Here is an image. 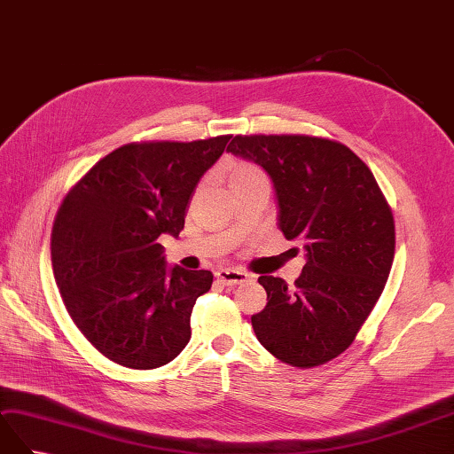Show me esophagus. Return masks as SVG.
<instances>
[{"instance_id":"esophagus-1","label":"esophagus","mask_w":454,"mask_h":454,"mask_svg":"<svg viewBox=\"0 0 454 454\" xmlns=\"http://www.w3.org/2000/svg\"><path fill=\"white\" fill-rule=\"evenodd\" d=\"M216 278L226 284V286H238V284H244L251 280V275L244 270H236V269H220L216 270Z\"/></svg>"}]
</instances>
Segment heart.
Masks as SVG:
<instances>
[{
    "instance_id": "heart-1",
    "label": "heart",
    "mask_w": 454,
    "mask_h": 454,
    "mask_svg": "<svg viewBox=\"0 0 454 454\" xmlns=\"http://www.w3.org/2000/svg\"><path fill=\"white\" fill-rule=\"evenodd\" d=\"M257 176H265L259 166L251 162H239L234 166V170H231L230 182H238V179H247V177H257Z\"/></svg>"
}]
</instances>
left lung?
Returning a JSON list of instances; mask_svg holds the SVG:
<instances>
[{"instance_id":"8db88e82","label":"left lung","mask_w":454,"mask_h":454,"mask_svg":"<svg viewBox=\"0 0 454 454\" xmlns=\"http://www.w3.org/2000/svg\"><path fill=\"white\" fill-rule=\"evenodd\" d=\"M261 164L278 199V226L308 262L288 288L259 277L267 305L257 340L300 370L340 356L370 317L395 259V218L370 168L346 145L313 135H236L228 145Z\"/></svg>"}]
</instances>
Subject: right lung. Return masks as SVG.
Listing matches in <instances>:
<instances>
[{
	"mask_svg": "<svg viewBox=\"0 0 454 454\" xmlns=\"http://www.w3.org/2000/svg\"><path fill=\"white\" fill-rule=\"evenodd\" d=\"M231 135L128 143L69 189L51 228V267L73 323L129 370L166 365L192 339L213 272L166 270L160 234L179 236L199 179Z\"/></svg>",
	"mask_w": 454,
	"mask_h": 454,
	"instance_id": "obj_1",
	"label": "right lung"
}]
</instances>
